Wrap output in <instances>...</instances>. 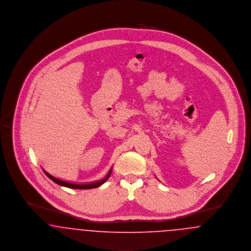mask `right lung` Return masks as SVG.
Instances as JSON below:
<instances>
[{"label":"right lung","mask_w":251,"mask_h":251,"mask_svg":"<svg viewBox=\"0 0 251 251\" xmlns=\"http://www.w3.org/2000/svg\"><path fill=\"white\" fill-rule=\"evenodd\" d=\"M43 172L45 173V175H47L50 180H52L57 185L66 186V187H68V188H73V189H91V188H96V187H98V186L103 185L109 179V175H110L111 172H112V168H110L108 175H106L103 179L98 180V181H95V182H92V183H86V184H77V183L66 182V181L61 180L59 178H56L54 176H52L50 174H49L48 172H46L44 169Z\"/></svg>","instance_id":"obj_1"}]
</instances>
